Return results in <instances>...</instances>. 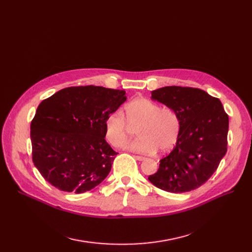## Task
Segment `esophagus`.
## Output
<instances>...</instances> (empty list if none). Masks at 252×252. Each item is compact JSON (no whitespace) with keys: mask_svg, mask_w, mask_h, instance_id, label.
<instances>
[{"mask_svg":"<svg viewBox=\"0 0 252 252\" xmlns=\"http://www.w3.org/2000/svg\"><path fill=\"white\" fill-rule=\"evenodd\" d=\"M135 158L137 160H140V161H142V160H145L146 159V158H145L144 156H140V155H135Z\"/></svg>","mask_w":252,"mask_h":252,"instance_id":"1","label":"esophagus"}]
</instances>
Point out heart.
Listing matches in <instances>:
<instances>
[{"label":"heart","instance_id":"1","mask_svg":"<svg viewBox=\"0 0 252 252\" xmlns=\"http://www.w3.org/2000/svg\"><path fill=\"white\" fill-rule=\"evenodd\" d=\"M125 116L126 119L121 112H113L105 119V137L112 146L122 147L138 127L141 138L127 143L126 149L144 154L157 149L166 153L178 144L181 123L173 109L147 98H136L125 106Z\"/></svg>","mask_w":252,"mask_h":252}]
</instances>
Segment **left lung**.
Masks as SVG:
<instances>
[{
  "instance_id": "obj_1",
  "label": "left lung",
  "mask_w": 252,
  "mask_h": 252,
  "mask_svg": "<svg viewBox=\"0 0 252 252\" xmlns=\"http://www.w3.org/2000/svg\"><path fill=\"white\" fill-rule=\"evenodd\" d=\"M152 99L177 113L181 135L176 147L159 161L157 173L148 180L170 193L199 188L227 152L229 116L221 102L203 90L178 86L152 91Z\"/></svg>"
}]
</instances>
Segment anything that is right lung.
<instances>
[{
    "label": "right lung",
    "instance_id": "add662e5",
    "mask_svg": "<svg viewBox=\"0 0 252 252\" xmlns=\"http://www.w3.org/2000/svg\"><path fill=\"white\" fill-rule=\"evenodd\" d=\"M126 92L97 86L60 90L38 105L31 124L32 161L52 186L76 194L108 176L117 152L105 140V119Z\"/></svg>",
    "mask_w": 252,
    "mask_h": 252
}]
</instances>
